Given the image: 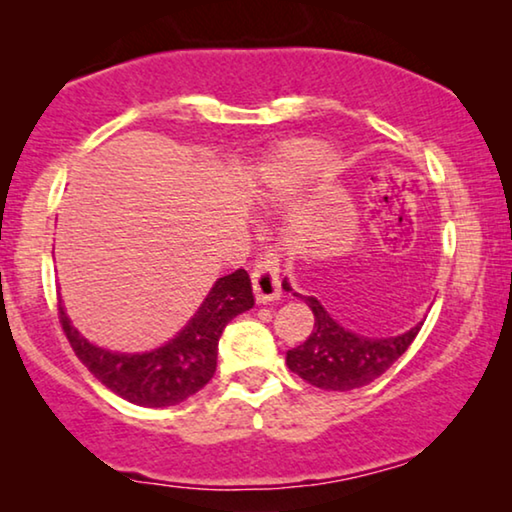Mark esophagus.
Listing matches in <instances>:
<instances>
[{
    "mask_svg": "<svg viewBox=\"0 0 512 512\" xmlns=\"http://www.w3.org/2000/svg\"><path fill=\"white\" fill-rule=\"evenodd\" d=\"M281 271H278V257L276 252H262L252 264V290H255V299L260 304L274 302L281 297Z\"/></svg>",
    "mask_w": 512,
    "mask_h": 512,
    "instance_id": "obj_1",
    "label": "esophagus"
}]
</instances>
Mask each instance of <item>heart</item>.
<instances>
[{"label": "heart", "instance_id": "heart-1", "mask_svg": "<svg viewBox=\"0 0 512 512\" xmlns=\"http://www.w3.org/2000/svg\"><path fill=\"white\" fill-rule=\"evenodd\" d=\"M320 156H323V147H320L318 142H292V145L283 147L281 156H278V170L288 177L302 175L309 168L316 166Z\"/></svg>", "mask_w": 512, "mask_h": 512}]
</instances>
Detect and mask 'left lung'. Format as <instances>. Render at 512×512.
<instances>
[{"mask_svg": "<svg viewBox=\"0 0 512 512\" xmlns=\"http://www.w3.org/2000/svg\"><path fill=\"white\" fill-rule=\"evenodd\" d=\"M290 290L288 283H283ZM313 311V330L295 349L288 351V367L297 377L309 381L311 386L325 388V391H351V388L367 386L370 381L381 377L395 360L410 349L417 339L421 325L412 327L400 337L370 339L353 335L330 318L316 297H302Z\"/></svg>", "mask_w": 512, "mask_h": 512, "instance_id": "left-lung-1", "label": "left lung"}]
</instances>
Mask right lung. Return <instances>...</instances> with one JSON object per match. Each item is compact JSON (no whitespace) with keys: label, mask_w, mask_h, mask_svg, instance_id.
Segmentation results:
<instances>
[{"label":"right lung","mask_w":512,"mask_h":512,"mask_svg":"<svg viewBox=\"0 0 512 512\" xmlns=\"http://www.w3.org/2000/svg\"><path fill=\"white\" fill-rule=\"evenodd\" d=\"M250 276L245 269L217 278L206 302L194 313L185 330L166 346L149 353H112L88 344L70 325L58 302V318L77 358L100 384L128 403L142 407H170L201 391L217 367V342L222 330L238 313L252 309Z\"/></svg>","instance_id":"add662e5"}]
</instances>
